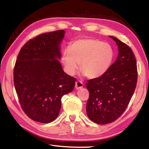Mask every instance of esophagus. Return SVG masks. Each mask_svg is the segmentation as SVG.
I'll use <instances>...</instances> for the list:
<instances>
[{
    "label": "esophagus",
    "instance_id": "1",
    "mask_svg": "<svg viewBox=\"0 0 149 149\" xmlns=\"http://www.w3.org/2000/svg\"><path fill=\"white\" fill-rule=\"evenodd\" d=\"M84 87V84L81 81H78L76 83H75V87L76 89H79L81 88H82Z\"/></svg>",
    "mask_w": 149,
    "mask_h": 149
}]
</instances>
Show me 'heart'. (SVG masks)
Instances as JSON below:
<instances>
[{
    "mask_svg": "<svg viewBox=\"0 0 149 149\" xmlns=\"http://www.w3.org/2000/svg\"><path fill=\"white\" fill-rule=\"evenodd\" d=\"M114 56L112 47L99 39H78L63 50L62 62L65 72L74 75L79 68L84 75L95 79L109 70Z\"/></svg>",
    "mask_w": 149,
    "mask_h": 149,
    "instance_id": "obj_1",
    "label": "heart"
}]
</instances>
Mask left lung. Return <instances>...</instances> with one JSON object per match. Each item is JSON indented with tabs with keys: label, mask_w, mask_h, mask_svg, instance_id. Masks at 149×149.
I'll return each mask as SVG.
<instances>
[{
	"label": "left lung",
	"mask_w": 149,
	"mask_h": 149,
	"mask_svg": "<svg viewBox=\"0 0 149 149\" xmlns=\"http://www.w3.org/2000/svg\"><path fill=\"white\" fill-rule=\"evenodd\" d=\"M118 47V56L101 77L87 81L89 92L87 116L98 124H107L120 117L134 93L137 81V62L130 47L110 36Z\"/></svg>",
	"instance_id": "obj_1"
}]
</instances>
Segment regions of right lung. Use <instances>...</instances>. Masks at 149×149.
I'll use <instances>...</instances> for the list:
<instances>
[{
	"label": "right lung",
	"instance_id": "obj_1",
	"mask_svg": "<svg viewBox=\"0 0 149 149\" xmlns=\"http://www.w3.org/2000/svg\"><path fill=\"white\" fill-rule=\"evenodd\" d=\"M65 31L37 36L20 50L14 84L22 109L31 120L50 123L58 117L62 96L72 92L75 78L63 71L58 60Z\"/></svg>",
	"mask_w": 149,
	"mask_h": 149
}]
</instances>
